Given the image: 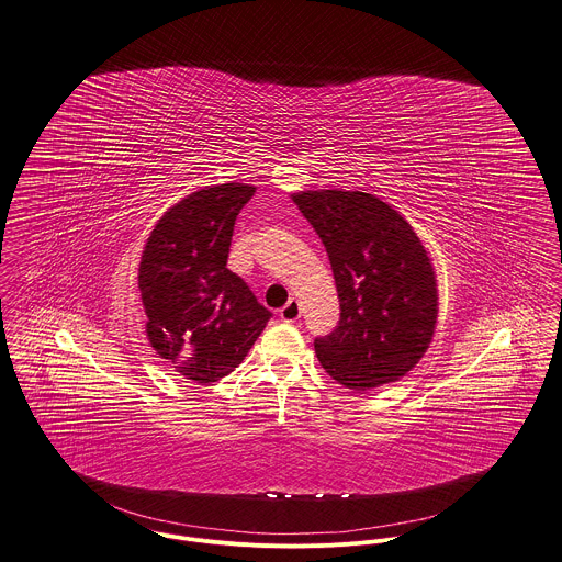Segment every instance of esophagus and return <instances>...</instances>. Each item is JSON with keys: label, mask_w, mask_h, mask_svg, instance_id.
I'll list each match as a JSON object with an SVG mask.
<instances>
[{"label": "esophagus", "mask_w": 562, "mask_h": 562, "mask_svg": "<svg viewBox=\"0 0 562 562\" xmlns=\"http://www.w3.org/2000/svg\"><path fill=\"white\" fill-rule=\"evenodd\" d=\"M300 317H302V306H300V302L295 297H291L286 302V306L280 311V319L286 322V324H295Z\"/></svg>", "instance_id": "obj_1"}]
</instances>
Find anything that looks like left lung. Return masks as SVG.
<instances>
[{"label":"left lung","instance_id":"obj_1","mask_svg":"<svg viewBox=\"0 0 562 562\" xmlns=\"http://www.w3.org/2000/svg\"><path fill=\"white\" fill-rule=\"evenodd\" d=\"M291 200L330 256L340 322L315 340L326 373L351 391L404 378L428 351L437 273L422 238L391 204L362 191H300Z\"/></svg>","mask_w":562,"mask_h":562}]
</instances>
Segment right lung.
<instances>
[{"instance_id": "1", "label": "right lung", "mask_w": 562, "mask_h": 562, "mask_svg": "<svg viewBox=\"0 0 562 562\" xmlns=\"http://www.w3.org/2000/svg\"><path fill=\"white\" fill-rule=\"evenodd\" d=\"M256 187H204L173 204L147 236L138 300L154 351L180 375L211 384L234 371L271 313L227 265L234 222Z\"/></svg>"}]
</instances>
